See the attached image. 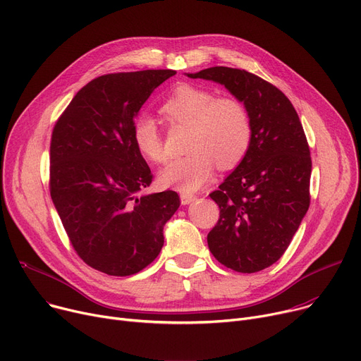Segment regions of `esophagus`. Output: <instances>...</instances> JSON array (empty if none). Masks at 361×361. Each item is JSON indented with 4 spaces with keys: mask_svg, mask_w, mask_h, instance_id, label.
<instances>
[{
    "mask_svg": "<svg viewBox=\"0 0 361 361\" xmlns=\"http://www.w3.org/2000/svg\"><path fill=\"white\" fill-rule=\"evenodd\" d=\"M181 204H190L191 202H195L196 199H197V196H195V195H190V193H183L181 196Z\"/></svg>",
    "mask_w": 361,
    "mask_h": 361,
    "instance_id": "obj_1",
    "label": "esophagus"
}]
</instances>
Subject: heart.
<instances>
[{"mask_svg": "<svg viewBox=\"0 0 361 361\" xmlns=\"http://www.w3.org/2000/svg\"><path fill=\"white\" fill-rule=\"evenodd\" d=\"M161 116L170 125L190 128L185 157L168 162L158 174L164 187L193 193L212 177L216 164L231 170L251 145L252 126L247 109L235 99H216L204 88L180 84L162 102ZM137 152L151 162L165 159L162 136L151 116L139 117L132 130Z\"/></svg>", "mask_w": 361, "mask_h": 361, "instance_id": "1", "label": "heart"}]
</instances>
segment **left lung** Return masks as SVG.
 Instances as JSON below:
<instances>
[{
  "label": "left lung",
  "instance_id": "left-lung-1",
  "mask_svg": "<svg viewBox=\"0 0 361 361\" xmlns=\"http://www.w3.org/2000/svg\"><path fill=\"white\" fill-rule=\"evenodd\" d=\"M185 75L224 85L244 104L252 126L245 158L210 193L221 214L207 235L209 250L238 273L267 269L309 209L312 161L299 116L279 88L244 69L213 66Z\"/></svg>",
  "mask_w": 361,
  "mask_h": 361
}]
</instances>
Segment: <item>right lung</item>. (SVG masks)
<instances>
[{
    "instance_id": "add662e5",
    "label": "right lung",
    "mask_w": 361,
    "mask_h": 361,
    "mask_svg": "<svg viewBox=\"0 0 361 361\" xmlns=\"http://www.w3.org/2000/svg\"><path fill=\"white\" fill-rule=\"evenodd\" d=\"M177 72L147 69L92 80L62 113L51 142V196L69 241L90 267L130 276L158 257L180 207L173 190L142 195L152 174L133 143L135 117Z\"/></svg>"
}]
</instances>
